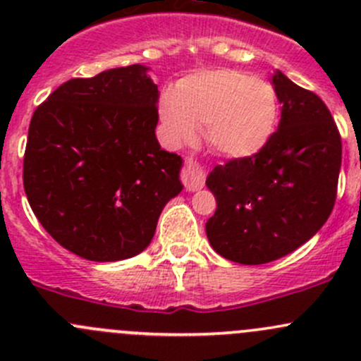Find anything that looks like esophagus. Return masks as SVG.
<instances>
[{
  "label": "esophagus",
  "mask_w": 361,
  "mask_h": 361,
  "mask_svg": "<svg viewBox=\"0 0 361 361\" xmlns=\"http://www.w3.org/2000/svg\"><path fill=\"white\" fill-rule=\"evenodd\" d=\"M181 181L188 192H195L204 187V169L197 160L185 157V166L181 169Z\"/></svg>",
  "instance_id": "obj_1"
}]
</instances>
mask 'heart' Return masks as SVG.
<instances>
[{"label": "heart", "mask_w": 361, "mask_h": 361, "mask_svg": "<svg viewBox=\"0 0 361 361\" xmlns=\"http://www.w3.org/2000/svg\"><path fill=\"white\" fill-rule=\"evenodd\" d=\"M160 120L174 145H190L206 127L218 154L245 159L258 154L274 136L281 115L271 83L241 69H204L185 76L160 97Z\"/></svg>", "instance_id": "heart-1"}]
</instances>
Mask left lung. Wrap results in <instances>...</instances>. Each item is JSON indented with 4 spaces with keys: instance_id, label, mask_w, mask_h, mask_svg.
<instances>
[{
    "instance_id": "8db88e82",
    "label": "left lung",
    "mask_w": 361,
    "mask_h": 361,
    "mask_svg": "<svg viewBox=\"0 0 361 361\" xmlns=\"http://www.w3.org/2000/svg\"><path fill=\"white\" fill-rule=\"evenodd\" d=\"M272 85L281 120L267 147L216 166L206 180L216 199L207 239L218 255L245 265L278 260L309 241L337 197L342 143L330 110L281 71Z\"/></svg>"
}]
</instances>
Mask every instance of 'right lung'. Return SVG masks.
I'll return each instance as SVG.
<instances>
[{
	"instance_id": "1",
	"label": "right lung",
	"mask_w": 361,
	"mask_h": 361,
	"mask_svg": "<svg viewBox=\"0 0 361 361\" xmlns=\"http://www.w3.org/2000/svg\"><path fill=\"white\" fill-rule=\"evenodd\" d=\"M148 68L73 78L29 123L24 190L39 224L63 248L92 262L141 253L176 197L181 157L155 136L159 89Z\"/></svg>"
}]
</instances>
